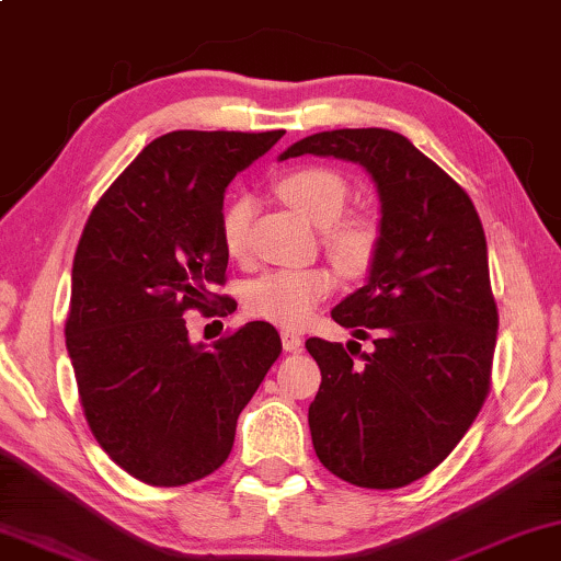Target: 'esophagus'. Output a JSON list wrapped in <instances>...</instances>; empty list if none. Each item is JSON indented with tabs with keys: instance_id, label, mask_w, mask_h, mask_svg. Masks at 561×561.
Masks as SVG:
<instances>
[{
	"instance_id": "1",
	"label": "esophagus",
	"mask_w": 561,
	"mask_h": 561,
	"mask_svg": "<svg viewBox=\"0 0 561 561\" xmlns=\"http://www.w3.org/2000/svg\"><path fill=\"white\" fill-rule=\"evenodd\" d=\"M282 346H285V351H300L302 339L293 331H282Z\"/></svg>"
}]
</instances>
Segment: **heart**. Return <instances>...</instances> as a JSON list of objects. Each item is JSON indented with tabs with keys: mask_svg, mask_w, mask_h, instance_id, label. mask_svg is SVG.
<instances>
[{
	"mask_svg": "<svg viewBox=\"0 0 561 561\" xmlns=\"http://www.w3.org/2000/svg\"><path fill=\"white\" fill-rule=\"evenodd\" d=\"M276 192L289 207L323 228V245L341 272L362 274L379 249V226L369 215L341 218L348 205V182L335 169L297 167L276 179ZM253 203L245 194L230 197L220 213V238L230 256H241L249 241ZM335 289V274L325 266L279 268L245 287V308L282 328H300Z\"/></svg>",
	"mask_w": 561,
	"mask_h": 561,
	"instance_id": "heart-1",
	"label": "heart"
}]
</instances>
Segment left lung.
Here are the masks:
<instances>
[{
  "label": "left lung",
  "mask_w": 561,
  "mask_h": 561,
  "mask_svg": "<svg viewBox=\"0 0 561 561\" xmlns=\"http://www.w3.org/2000/svg\"><path fill=\"white\" fill-rule=\"evenodd\" d=\"M305 153L364 167L382 213L367 285L331 310L356 339L375 333V351L356 362L351 346L362 343L305 341L320 367L312 446L328 472L356 488H405L449 457L490 392L497 308L480 215L394 130L316 133L279 161Z\"/></svg>",
  "instance_id": "8db88e82"
}]
</instances>
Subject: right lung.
<instances>
[{
  "mask_svg": "<svg viewBox=\"0 0 561 561\" xmlns=\"http://www.w3.org/2000/svg\"><path fill=\"white\" fill-rule=\"evenodd\" d=\"M285 130H174L156 138L89 215L71 268L66 320L79 400L96 444L136 480L179 488L213 474L236 423L282 354L264 320L210 348L186 310L230 297L220 238L226 186Z\"/></svg>",
  "mask_w": 561,
  "mask_h": 561,
  "instance_id": "right-lung-1",
  "label": "right lung"
}]
</instances>
